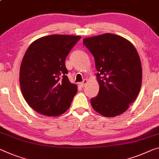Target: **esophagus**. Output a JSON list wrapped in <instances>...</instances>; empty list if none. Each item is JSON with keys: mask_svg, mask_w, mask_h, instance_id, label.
<instances>
[{"mask_svg": "<svg viewBox=\"0 0 159 159\" xmlns=\"http://www.w3.org/2000/svg\"><path fill=\"white\" fill-rule=\"evenodd\" d=\"M87 82H88L87 80H84V81H83L82 82L80 83V86H81V87H84L85 85H86V84H87Z\"/></svg>", "mask_w": 159, "mask_h": 159, "instance_id": "1", "label": "esophagus"}]
</instances>
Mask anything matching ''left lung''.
Returning <instances> with one entry per match:
<instances>
[{"mask_svg":"<svg viewBox=\"0 0 159 159\" xmlns=\"http://www.w3.org/2000/svg\"><path fill=\"white\" fill-rule=\"evenodd\" d=\"M83 44L94 56L98 71L99 91L90 100L92 108L106 117L120 115L141 89L142 68L137 50L130 41L111 33L84 38Z\"/></svg>","mask_w":159,"mask_h":159,"instance_id":"8db88e82","label":"left lung"}]
</instances>
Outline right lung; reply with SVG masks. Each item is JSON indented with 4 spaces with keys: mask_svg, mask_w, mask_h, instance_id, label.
Returning a JSON list of instances; mask_svg holds the SVG:
<instances>
[{
    "mask_svg": "<svg viewBox=\"0 0 159 159\" xmlns=\"http://www.w3.org/2000/svg\"><path fill=\"white\" fill-rule=\"evenodd\" d=\"M80 36L51 35L34 41L27 49L20 69L22 94L32 109L57 116L70 108L77 86L66 74L65 59Z\"/></svg>",
    "mask_w": 159,
    "mask_h": 159,
    "instance_id": "1",
    "label": "right lung"
}]
</instances>
